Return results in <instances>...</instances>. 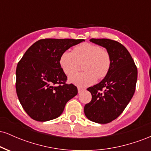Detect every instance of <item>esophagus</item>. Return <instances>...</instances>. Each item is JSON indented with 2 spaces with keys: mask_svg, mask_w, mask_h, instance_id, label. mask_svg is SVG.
<instances>
[{
  "mask_svg": "<svg viewBox=\"0 0 151 151\" xmlns=\"http://www.w3.org/2000/svg\"><path fill=\"white\" fill-rule=\"evenodd\" d=\"M84 89H81V88H80V87H79L78 88V93H81V92H82L83 91H84Z\"/></svg>",
  "mask_w": 151,
  "mask_h": 151,
  "instance_id": "34e87169",
  "label": "esophagus"
}]
</instances>
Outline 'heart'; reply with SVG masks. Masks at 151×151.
I'll return each mask as SVG.
<instances>
[{
  "mask_svg": "<svg viewBox=\"0 0 151 151\" xmlns=\"http://www.w3.org/2000/svg\"><path fill=\"white\" fill-rule=\"evenodd\" d=\"M81 73L69 78V82L79 87H86L99 79H103L111 67L109 54L101 47L91 43H84L74 48L73 52L65 51L60 58V65L67 75H71L77 70L79 63H82Z\"/></svg>",
  "mask_w": 151,
  "mask_h": 151,
  "instance_id": "b5f03b06",
  "label": "heart"
}]
</instances>
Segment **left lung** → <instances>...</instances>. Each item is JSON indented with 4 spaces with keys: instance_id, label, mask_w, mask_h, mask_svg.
Instances as JSON below:
<instances>
[{
    "instance_id": "left-lung-1",
    "label": "left lung",
    "mask_w": 151,
    "mask_h": 151,
    "mask_svg": "<svg viewBox=\"0 0 151 151\" xmlns=\"http://www.w3.org/2000/svg\"><path fill=\"white\" fill-rule=\"evenodd\" d=\"M89 41L106 50L111 67L99 84L87 89L92 98L84 106V114L93 122L108 124L121 115L132 99L138 70L132 57L121 43L109 39L92 38Z\"/></svg>"
}]
</instances>
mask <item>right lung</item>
Returning a JSON list of instances; mask_svg holds the SVG:
<instances>
[{
  "instance_id": "obj_1",
  "label": "right lung",
  "mask_w": 151,
  "mask_h": 151,
  "mask_svg": "<svg viewBox=\"0 0 151 151\" xmlns=\"http://www.w3.org/2000/svg\"><path fill=\"white\" fill-rule=\"evenodd\" d=\"M83 39H43L24 54L16 68V92L25 112L34 120L47 121L63 112L67 102L77 94V88L65 84L67 76L60 56ZM59 84L57 85V84Z\"/></svg>"
}]
</instances>
